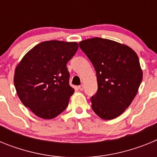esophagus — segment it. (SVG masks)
<instances>
[{
  "label": "esophagus",
  "mask_w": 157,
  "mask_h": 157,
  "mask_svg": "<svg viewBox=\"0 0 157 157\" xmlns=\"http://www.w3.org/2000/svg\"><path fill=\"white\" fill-rule=\"evenodd\" d=\"M78 90H79L80 91H82L84 86H83V85H80V86H78Z\"/></svg>",
  "instance_id": "obj_1"
}]
</instances>
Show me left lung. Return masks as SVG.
<instances>
[{
  "mask_svg": "<svg viewBox=\"0 0 157 157\" xmlns=\"http://www.w3.org/2000/svg\"><path fill=\"white\" fill-rule=\"evenodd\" d=\"M79 47L97 73L93 110L103 120L118 117L130 106L142 81L138 55L127 45L101 37L80 41Z\"/></svg>",
  "mask_w": 157,
  "mask_h": 157,
  "instance_id": "obj_1",
  "label": "left lung"
}]
</instances>
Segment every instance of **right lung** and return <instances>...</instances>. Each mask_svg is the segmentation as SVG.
I'll return each instance as SVG.
<instances>
[{"instance_id":"1","label":"right lung","mask_w":157,"mask_h":157,"mask_svg":"<svg viewBox=\"0 0 157 157\" xmlns=\"http://www.w3.org/2000/svg\"><path fill=\"white\" fill-rule=\"evenodd\" d=\"M78 48L77 42L43 41L16 67L14 84L18 97L38 117L53 119L67 109L75 91L69 85L67 63Z\"/></svg>"}]
</instances>
